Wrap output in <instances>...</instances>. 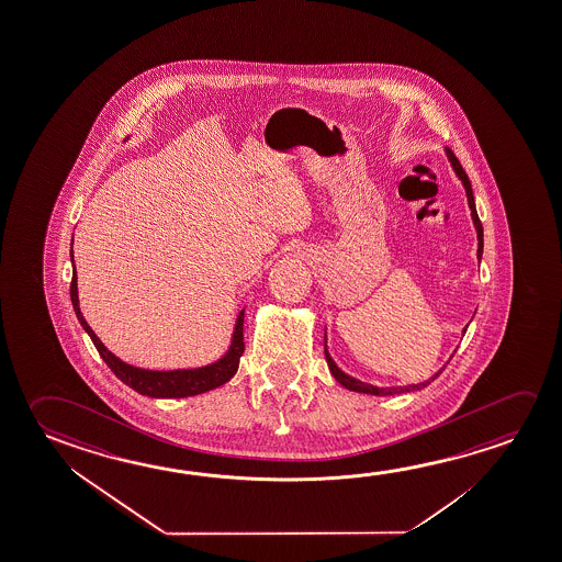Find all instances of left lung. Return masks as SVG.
<instances>
[{"instance_id":"left-lung-1","label":"left lung","mask_w":562,"mask_h":562,"mask_svg":"<svg viewBox=\"0 0 562 562\" xmlns=\"http://www.w3.org/2000/svg\"><path fill=\"white\" fill-rule=\"evenodd\" d=\"M446 154H448L449 164L453 167V171L459 177V181L463 182V187H465L467 192V202H469V207H471V217H473V224H475L476 229V241H479V249H476V259L481 260L483 257V224H481V220H479V214H476L475 207V199H473V189H471V181H469V177H467L465 171H463V167L458 161V157L453 156L449 149H446ZM467 327L463 328V337H465ZM325 358H327L328 370L333 373V378L342 385V387L350 389V391H356V393H368V395H395V393H408V391H418V389H424L426 385H430L441 372H443V368L438 370V372L434 373L432 378H428V380L423 381V383H413V385H405V387H375L372 383H363V381L356 380L352 375H348V373L342 372L340 368H338L335 360L330 358L327 350V333H325ZM453 358V356H451ZM449 358V360H451Z\"/></svg>"}]
</instances>
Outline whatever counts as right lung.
<instances>
[{
    "label": "right lung",
    "mask_w": 562,
    "mask_h": 562,
    "mask_svg": "<svg viewBox=\"0 0 562 562\" xmlns=\"http://www.w3.org/2000/svg\"><path fill=\"white\" fill-rule=\"evenodd\" d=\"M71 245H74V239H71ZM69 257H71V265H74V250H69ZM69 295H71V305H74V312H76L79 325L83 327V330L93 340L97 352L101 355L104 363L113 370L114 375L122 383H126L128 387L138 391L139 395H146V397L151 398L194 397V395H200V393H206V391L224 385L237 373L239 358L245 352V342H243L245 310H241L239 315H237L229 348L225 350V355L222 358H217L216 362L200 366V368H189V370H146V368H136V366L122 362L119 356H114L99 340V337L93 333V328L87 325L86 317H83V313L79 310L76 265H74V272H71Z\"/></svg>",
    "instance_id": "right-lung-1"
}]
</instances>
